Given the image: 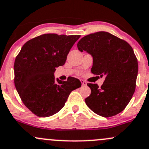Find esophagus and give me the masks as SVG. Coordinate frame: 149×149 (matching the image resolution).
<instances>
[{
  "mask_svg": "<svg viewBox=\"0 0 149 149\" xmlns=\"http://www.w3.org/2000/svg\"><path fill=\"white\" fill-rule=\"evenodd\" d=\"M81 83H82V86H86V85H87V82L85 81H83V80H81Z\"/></svg>",
  "mask_w": 149,
  "mask_h": 149,
  "instance_id": "1",
  "label": "esophagus"
}]
</instances>
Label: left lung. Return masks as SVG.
I'll return each instance as SVG.
<instances>
[{
  "label": "left lung",
  "instance_id": "1",
  "mask_svg": "<svg viewBox=\"0 0 149 149\" xmlns=\"http://www.w3.org/2000/svg\"><path fill=\"white\" fill-rule=\"evenodd\" d=\"M78 50L86 51L93 58L91 72L105 75L103 84L88 83L91 90L85 99L93 112L109 117L123 111L132 99L136 88L138 61L132 47L125 40L107 32L83 37L78 42Z\"/></svg>",
  "mask_w": 149,
  "mask_h": 149
}]
</instances>
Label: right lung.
I'll return each instance as SVG.
<instances>
[{"label":"right lung","mask_w":149,"mask_h":149,"mask_svg":"<svg viewBox=\"0 0 149 149\" xmlns=\"http://www.w3.org/2000/svg\"><path fill=\"white\" fill-rule=\"evenodd\" d=\"M80 37L44 34L27 41L16 56L15 86L22 102L35 115L47 117L59 112L71 91L81 86L76 78L56 81L54 76Z\"/></svg>","instance_id":"add662e5"}]
</instances>
